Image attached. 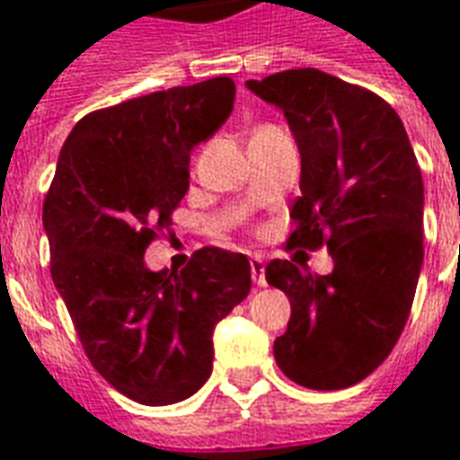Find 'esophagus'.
<instances>
[{
    "label": "esophagus",
    "mask_w": 460,
    "mask_h": 460,
    "mask_svg": "<svg viewBox=\"0 0 460 460\" xmlns=\"http://www.w3.org/2000/svg\"><path fill=\"white\" fill-rule=\"evenodd\" d=\"M249 266H252V280L256 288H266V263L261 256H252L249 259Z\"/></svg>",
    "instance_id": "34e87169"
}]
</instances>
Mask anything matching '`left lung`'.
<instances>
[{
	"label": "left lung",
	"instance_id": "1",
	"mask_svg": "<svg viewBox=\"0 0 460 460\" xmlns=\"http://www.w3.org/2000/svg\"><path fill=\"white\" fill-rule=\"evenodd\" d=\"M247 87L280 106L301 154V197L289 247H328L330 275L292 261L266 266L292 304L275 361L308 389L368 377L409 321L422 266V175L396 111L376 92L318 68H292Z\"/></svg>",
	"mask_w": 460,
	"mask_h": 460
}]
</instances>
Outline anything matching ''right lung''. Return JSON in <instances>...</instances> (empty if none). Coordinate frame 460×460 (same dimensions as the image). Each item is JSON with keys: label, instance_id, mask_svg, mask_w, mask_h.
I'll return each mask as SVG.
<instances>
[{"label": "right lung", "instance_id": "right-lung-1", "mask_svg": "<svg viewBox=\"0 0 460 460\" xmlns=\"http://www.w3.org/2000/svg\"><path fill=\"white\" fill-rule=\"evenodd\" d=\"M226 75L87 113L58 154L42 223L51 280L99 376L145 406L208 380L213 328L252 289L244 253L199 249L152 273L145 252L190 187V154L233 111Z\"/></svg>", "mask_w": 460, "mask_h": 460}]
</instances>
